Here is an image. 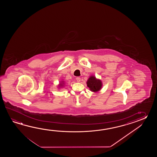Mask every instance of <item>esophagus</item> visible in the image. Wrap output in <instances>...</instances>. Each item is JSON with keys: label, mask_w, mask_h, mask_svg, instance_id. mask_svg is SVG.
<instances>
[{"label": "esophagus", "mask_w": 157, "mask_h": 157, "mask_svg": "<svg viewBox=\"0 0 157 157\" xmlns=\"http://www.w3.org/2000/svg\"><path fill=\"white\" fill-rule=\"evenodd\" d=\"M76 81H77V82H80V81H81V78H80V77H76Z\"/></svg>", "instance_id": "obj_1"}]
</instances>
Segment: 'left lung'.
<instances>
[{
  "label": "left lung",
  "instance_id": "left-lung-1",
  "mask_svg": "<svg viewBox=\"0 0 157 157\" xmlns=\"http://www.w3.org/2000/svg\"><path fill=\"white\" fill-rule=\"evenodd\" d=\"M87 86L89 87L90 90L96 93L99 91L101 89L102 87V82L99 79H97L96 77L94 76H91L87 81Z\"/></svg>",
  "mask_w": 157,
  "mask_h": 157
}]
</instances>
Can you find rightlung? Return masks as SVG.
I'll return each mask as SVG.
<instances>
[{"label": "right lung", "mask_w": 157, "mask_h": 157, "mask_svg": "<svg viewBox=\"0 0 157 157\" xmlns=\"http://www.w3.org/2000/svg\"><path fill=\"white\" fill-rule=\"evenodd\" d=\"M64 85V82L62 81V82H61V83H59V87H62V86H63Z\"/></svg>", "instance_id": "obj_1"}]
</instances>
